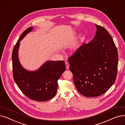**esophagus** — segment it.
<instances>
[{
    "mask_svg": "<svg viewBox=\"0 0 125 125\" xmlns=\"http://www.w3.org/2000/svg\"><path fill=\"white\" fill-rule=\"evenodd\" d=\"M65 65H66V68L68 69L69 67V63L68 62H65Z\"/></svg>",
    "mask_w": 125,
    "mask_h": 125,
    "instance_id": "obj_1",
    "label": "esophagus"
}]
</instances>
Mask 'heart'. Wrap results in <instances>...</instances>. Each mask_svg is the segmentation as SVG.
I'll use <instances>...</instances> for the list:
<instances>
[{
  "instance_id": "b5f03b06",
  "label": "heart",
  "mask_w": 125,
  "mask_h": 125,
  "mask_svg": "<svg viewBox=\"0 0 125 125\" xmlns=\"http://www.w3.org/2000/svg\"><path fill=\"white\" fill-rule=\"evenodd\" d=\"M76 50H77V48H74L73 49V51H76Z\"/></svg>"
}]
</instances>
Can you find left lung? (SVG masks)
<instances>
[{
	"label": "left lung",
	"instance_id": "obj_1",
	"mask_svg": "<svg viewBox=\"0 0 125 125\" xmlns=\"http://www.w3.org/2000/svg\"><path fill=\"white\" fill-rule=\"evenodd\" d=\"M95 25L94 38L68 58L75 86L88 97L105 93L115 82L117 71L118 54L113 39L104 28Z\"/></svg>",
	"mask_w": 125,
	"mask_h": 125
}]
</instances>
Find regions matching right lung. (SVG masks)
<instances>
[{
  "label": "right lung",
  "mask_w": 125,
  "mask_h": 125,
  "mask_svg": "<svg viewBox=\"0 0 125 125\" xmlns=\"http://www.w3.org/2000/svg\"><path fill=\"white\" fill-rule=\"evenodd\" d=\"M33 30L26 29L20 37L12 52L14 79L24 94L30 99L39 102L48 101L57 93L58 80L66 69L64 61H48L38 70L30 71L20 63L18 50L20 41Z\"/></svg>",
  "instance_id": "obj_1"
}]
</instances>
